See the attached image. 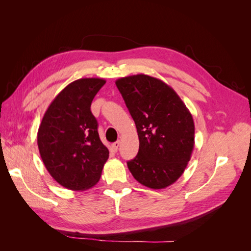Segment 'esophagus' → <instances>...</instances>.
Returning a JSON list of instances; mask_svg holds the SVG:
<instances>
[{"instance_id":"34e87169","label":"esophagus","mask_w":251,"mask_h":251,"mask_svg":"<svg viewBox=\"0 0 251 251\" xmlns=\"http://www.w3.org/2000/svg\"><path fill=\"white\" fill-rule=\"evenodd\" d=\"M118 148H119V141H115L114 143H112V150L114 151H117Z\"/></svg>"}]
</instances>
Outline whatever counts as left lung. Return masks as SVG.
I'll use <instances>...</instances> for the list:
<instances>
[{
  "mask_svg": "<svg viewBox=\"0 0 251 251\" xmlns=\"http://www.w3.org/2000/svg\"><path fill=\"white\" fill-rule=\"evenodd\" d=\"M139 138L138 154L127 161L133 177L142 185L161 189L184 173L195 147L191 112L174 89L146 74L116 80Z\"/></svg>",
  "mask_w": 251,
  "mask_h": 251,
  "instance_id": "1",
  "label": "left lung"
}]
</instances>
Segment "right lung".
<instances>
[{
  "label": "right lung",
  "mask_w": 251,
  "mask_h": 251,
  "mask_svg": "<svg viewBox=\"0 0 251 251\" xmlns=\"http://www.w3.org/2000/svg\"><path fill=\"white\" fill-rule=\"evenodd\" d=\"M104 83V79L93 77L69 83L50 103L37 132V146L47 171L71 191L94 186L109 158L91 112L93 98Z\"/></svg>",
  "instance_id": "obj_1"
}]
</instances>
